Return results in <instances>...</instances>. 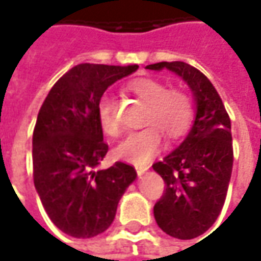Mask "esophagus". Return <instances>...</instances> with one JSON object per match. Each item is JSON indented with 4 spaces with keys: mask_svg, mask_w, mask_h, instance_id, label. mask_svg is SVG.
Segmentation results:
<instances>
[{
    "mask_svg": "<svg viewBox=\"0 0 261 261\" xmlns=\"http://www.w3.org/2000/svg\"><path fill=\"white\" fill-rule=\"evenodd\" d=\"M135 168H136V173H138L139 177H142V175L145 174L146 171H148V167L146 166H136Z\"/></svg>",
    "mask_w": 261,
    "mask_h": 261,
    "instance_id": "esophagus-1",
    "label": "esophagus"
}]
</instances>
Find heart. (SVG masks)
<instances>
[{
	"instance_id": "heart-1",
	"label": "heart",
	"mask_w": 261,
	"mask_h": 261,
	"mask_svg": "<svg viewBox=\"0 0 261 261\" xmlns=\"http://www.w3.org/2000/svg\"><path fill=\"white\" fill-rule=\"evenodd\" d=\"M129 91L148 106L145 123L148 127L130 132L116 146V155L120 160L145 164L155 155L163 145L164 134L170 139H175L189 129L193 107L189 95L178 90H168L161 81L152 78H139L129 84ZM97 117L103 132L115 136L120 130L113 110V98L103 95L97 106Z\"/></svg>"
}]
</instances>
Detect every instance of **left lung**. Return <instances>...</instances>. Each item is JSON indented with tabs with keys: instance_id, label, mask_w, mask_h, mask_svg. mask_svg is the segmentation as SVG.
<instances>
[{
	"instance_id": "left-lung-1",
	"label": "left lung",
	"mask_w": 261,
	"mask_h": 261,
	"mask_svg": "<svg viewBox=\"0 0 261 261\" xmlns=\"http://www.w3.org/2000/svg\"><path fill=\"white\" fill-rule=\"evenodd\" d=\"M164 68L189 86L196 115L185 141L152 166L166 183L154 216L166 234L192 240L215 224L225 202L234 161L231 120L215 87L199 69L180 61L146 65L152 71Z\"/></svg>"
}]
</instances>
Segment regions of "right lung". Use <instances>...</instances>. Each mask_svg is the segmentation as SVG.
<instances>
[{
	"instance_id": "1",
	"label": "right lung",
	"mask_w": 261,
	"mask_h": 261,
	"mask_svg": "<svg viewBox=\"0 0 261 261\" xmlns=\"http://www.w3.org/2000/svg\"><path fill=\"white\" fill-rule=\"evenodd\" d=\"M136 69L80 64L56 81L39 110L33 132L36 192L50 221L68 236L105 232L135 181V168L120 161L98 170L109 146L97 106L109 87Z\"/></svg>"
}]
</instances>
